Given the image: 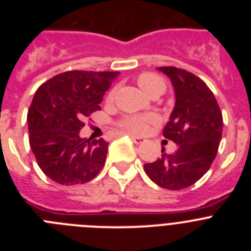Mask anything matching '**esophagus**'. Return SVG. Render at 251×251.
Instances as JSON below:
<instances>
[{"label": "esophagus", "instance_id": "esophagus-1", "mask_svg": "<svg viewBox=\"0 0 251 251\" xmlns=\"http://www.w3.org/2000/svg\"><path fill=\"white\" fill-rule=\"evenodd\" d=\"M130 139H132L136 145H141V143L146 142L145 138H142V137H136V136H130Z\"/></svg>", "mask_w": 251, "mask_h": 251}]
</instances>
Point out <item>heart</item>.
Listing matches in <instances>:
<instances>
[{"mask_svg": "<svg viewBox=\"0 0 251 251\" xmlns=\"http://www.w3.org/2000/svg\"><path fill=\"white\" fill-rule=\"evenodd\" d=\"M138 85L141 86V89L148 95L153 92L154 89H163L165 90V83L161 77L157 76L151 73H143L137 79ZM114 90H112L109 94V98H113ZM154 121L153 115H127L122 118L118 122V127L122 128L123 130H127L130 133H143L147 129L148 124L151 122Z\"/></svg>", "mask_w": 251, "mask_h": 251, "instance_id": "b5f03b06", "label": "heart"}]
</instances>
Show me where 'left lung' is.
<instances>
[{
	"label": "left lung",
	"instance_id": "obj_1",
	"mask_svg": "<svg viewBox=\"0 0 251 251\" xmlns=\"http://www.w3.org/2000/svg\"><path fill=\"white\" fill-rule=\"evenodd\" d=\"M172 81L176 104L163 137L177 145L176 152L165 153L145 171L153 182L167 190H182L194 185L214 162L223 134V113L214 93L205 81L183 69L161 66Z\"/></svg>",
	"mask_w": 251,
	"mask_h": 251
}]
</instances>
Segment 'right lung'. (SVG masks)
Masks as SVG:
<instances>
[{"instance_id": "right-lung-1", "label": "right lung", "mask_w": 251, "mask_h": 251, "mask_svg": "<svg viewBox=\"0 0 251 251\" xmlns=\"http://www.w3.org/2000/svg\"><path fill=\"white\" fill-rule=\"evenodd\" d=\"M117 72L70 70L40 85L27 112L28 141L39 167L60 185L89 182L105 163L108 142L79 136L84 121L100 110Z\"/></svg>"}]
</instances>
